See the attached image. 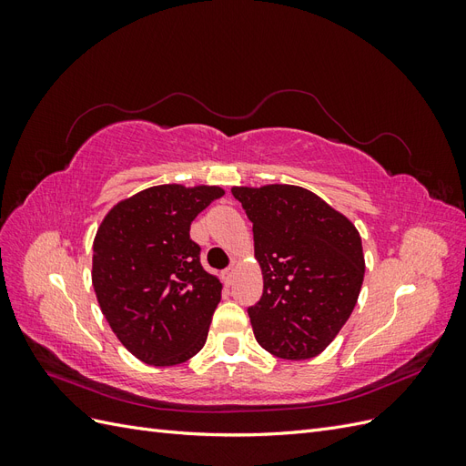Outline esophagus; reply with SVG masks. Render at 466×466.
Segmentation results:
<instances>
[{
	"label": "esophagus",
	"instance_id": "34e87169",
	"mask_svg": "<svg viewBox=\"0 0 466 466\" xmlns=\"http://www.w3.org/2000/svg\"><path fill=\"white\" fill-rule=\"evenodd\" d=\"M233 279H235V270H233V268H228V270L223 272V281H225V286H231V284H233Z\"/></svg>",
	"mask_w": 466,
	"mask_h": 466
}]
</instances>
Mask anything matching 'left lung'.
Instances as JSON below:
<instances>
[{"instance_id":"8db88e82","label":"left lung","mask_w":466,"mask_h":466,"mask_svg":"<svg viewBox=\"0 0 466 466\" xmlns=\"http://www.w3.org/2000/svg\"><path fill=\"white\" fill-rule=\"evenodd\" d=\"M252 221L264 289L248 317L257 342L281 360L319 356L358 303L361 237L340 211L293 185L233 187Z\"/></svg>"}]
</instances>
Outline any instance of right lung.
Wrapping results in <instances>:
<instances>
[{
  "label": "right lung",
  "instance_id": "1",
  "mask_svg": "<svg viewBox=\"0 0 466 466\" xmlns=\"http://www.w3.org/2000/svg\"><path fill=\"white\" fill-rule=\"evenodd\" d=\"M225 192L161 185L120 200L93 241L96 301L122 346L155 368L204 348L221 281L200 264L190 223Z\"/></svg>",
  "mask_w": 466,
  "mask_h": 466
}]
</instances>
